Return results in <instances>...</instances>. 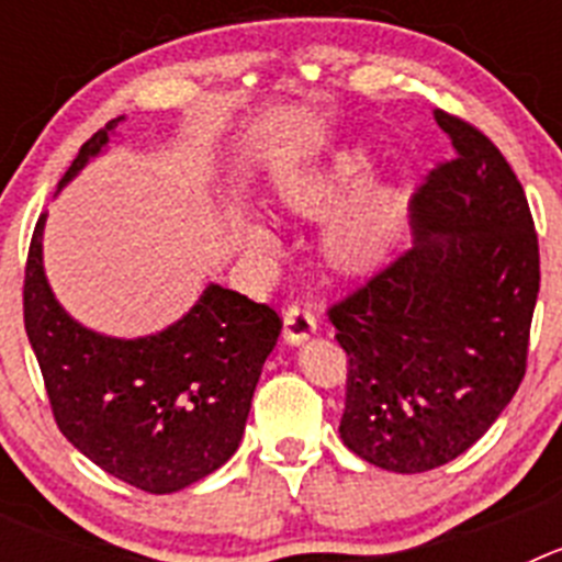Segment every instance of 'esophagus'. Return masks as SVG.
<instances>
[{"label": "esophagus", "instance_id": "1", "mask_svg": "<svg viewBox=\"0 0 562 562\" xmlns=\"http://www.w3.org/2000/svg\"><path fill=\"white\" fill-rule=\"evenodd\" d=\"M317 331V317L315 310L310 304H295L286 306L284 312V340L292 346H301L304 340H310Z\"/></svg>", "mask_w": 562, "mask_h": 562}]
</instances>
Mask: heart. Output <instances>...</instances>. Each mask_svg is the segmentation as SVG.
Masks as SVG:
<instances>
[{"label":"heart","instance_id":"1","mask_svg":"<svg viewBox=\"0 0 562 562\" xmlns=\"http://www.w3.org/2000/svg\"><path fill=\"white\" fill-rule=\"evenodd\" d=\"M369 173V160L360 151L337 154L331 166L292 168L278 177V196L301 216H324L340 205ZM402 225V196L394 188H374L360 200L335 213L324 233V250L340 270L360 272L380 261L394 245ZM245 241L252 250H270L272 236L261 222L245 225Z\"/></svg>","mask_w":562,"mask_h":562}]
</instances>
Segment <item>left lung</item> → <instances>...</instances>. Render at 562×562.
Masks as SVG:
<instances>
[{"label": "left lung", "instance_id": "1", "mask_svg": "<svg viewBox=\"0 0 562 562\" xmlns=\"http://www.w3.org/2000/svg\"><path fill=\"white\" fill-rule=\"evenodd\" d=\"M456 157L414 196L416 245L329 306L349 357L342 445L391 473L473 448L518 391L540 290L532 211L484 132L434 112Z\"/></svg>", "mask_w": 562, "mask_h": 562}]
</instances>
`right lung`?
I'll return each mask as SVG.
<instances>
[{
    "label": "right lung",
    "instance_id": "right-lung-1",
    "mask_svg": "<svg viewBox=\"0 0 562 562\" xmlns=\"http://www.w3.org/2000/svg\"><path fill=\"white\" fill-rule=\"evenodd\" d=\"M121 121L83 143L58 188L101 154ZM44 220L47 213L36 222L24 267V329L58 430L143 493H177L220 470L245 434L261 366L281 335L278 312L211 284L160 335H98L72 321L49 290Z\"/></svg>",
    "mask_w": 562,
    "mask_h": 562
}]
</instances>
